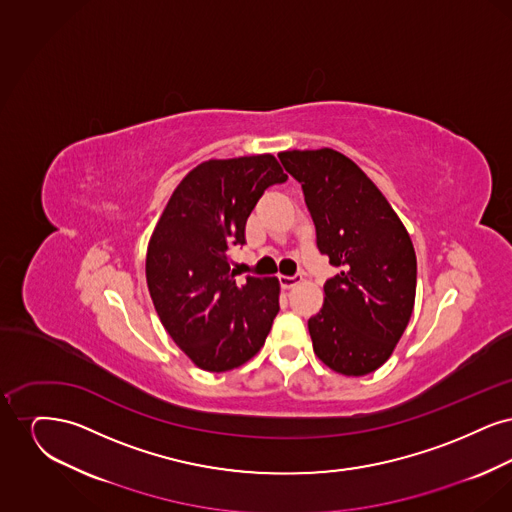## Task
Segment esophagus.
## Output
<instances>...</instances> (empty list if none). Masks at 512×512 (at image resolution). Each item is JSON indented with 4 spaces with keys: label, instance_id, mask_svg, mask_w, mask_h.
Instances as JSON below:
<instances>
[{
    "label": "esophagus",
    "instance_id": "1",
    "mask_svg": "<svg viewBox=\"0 0 512 512\" xmlns=\"http://www.w3.org/2000/svg\"><path fill=\"white\" fill-rule=\"evenodd\" d=\"M301 280H303V276H301V274H293V276H280V284H282V288H286V290H290V288H293V286H297Z\"/></svg>",
    "mask_w": 512,
    "mask_h": 512
}]
</instances>
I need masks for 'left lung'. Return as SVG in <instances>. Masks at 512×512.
<instances>
[{
  "label": "left lung",
  "instance_id": "1",
  "mask_svg": "<svg viewBox=\"0 0 512 512\" xmlns=\"http://www.w3.org/2000/svg\"><path fill=\"white\" fill-rule=\"evenodd\" d=\"M301 184L317 247L341 267L309 318L318 359L345 376H365L390 359L413 315L416 255L388 199L334 149L278 153Z\"/></svg>",
  "mask_w": 512,
  "mask_h": 512
}]
</instances>
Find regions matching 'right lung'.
Here are the masks:
<instances>
[{"label":"right lung","mask_w":512,"mask_h":512,"mask_svg":"<svg viewBox=\"0 0 512 512\" xmlns=\"http://www.w3.org/2000/svg\"><path fill=\"white\" fill-rule=\"evenodd\" d=\"M288 174L272 155L205 161L174 190L149 240L146 278L174 343L209 372L247 363L280 311L270 276L238 286L228 249L245 244V222L265 190Z\"/></svg>","instance_id":"right-lung-1"}]
</instances>
